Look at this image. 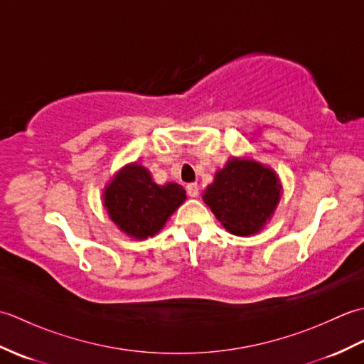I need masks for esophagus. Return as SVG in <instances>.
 Listing matches in <instances>:
<instances>
[{
  "instance_id": "esophagus-1",
  "label": "esophagus",
  "mask_w": 364,
  "mask_h": 364,
  "mask_svg": "<svg viewBox=\"0 0 364 364\" xmlns=\"http://www.w3.org/2000/svg\"><path fill=\"white\" fill-rule=\"evenodd\" d=\"M186 189H188V196L189 197H197L198 196V184L197 183H189L188 186H186Z\"/></svg>"
}]
</instances>
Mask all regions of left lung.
I'll return each instance as SVG.
<instances>
[{
    "label": "left lung",
    "mask_w": 364,
    "mask_h": 364,
    "mask_svg": "<svg viewBox=\"0 0 364 364\" xmlns=\"http://www.w3.org/2000/svg\"><path fill=\"white\" fill-rule=\"evenodd\" d=\"M282 197L272 168L252 158H231L203 192V202L227 231L252 236L264 228Z\"/></svg>",
    "instance_id": "1"
}]
</instances>
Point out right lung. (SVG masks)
I'll list each match as a JSON object with an SVG mask.
<instances>
[{
	"mask_svg": "<svg viewBox=\"0 0 364 364\" xmlns=\"http://www.w3.org/2000/svg\"><path fill=\"white\" fill-rule=\"evenodd\" d=\"M105 208L123 233L146 239L158 233L167 219L186 200V191L176 183L164 186L151 180L144 166L133 162L122 167L105 188Z\"/></svg>",
	"mask_w": 364,
	"mask_h": 364,
	"instance_id": "obj_1",
	"label": "right lung"
}]
</instances>
